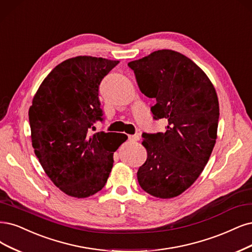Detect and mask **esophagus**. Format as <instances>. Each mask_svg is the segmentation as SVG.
I'll list each match as a JSON object with an SVG mask.
<instances>
[{"label": "esophagus", "instance_id": "esophagus-1", "mask_svg": "<svg viewBox=\"0 0 252 252\" xmlns=\"http://www.w3.org/2000/svg\"><path fill=\"white\" fill-rule=\"evenodd\" d=\"M128 141L130 143H135L138 141V135H129L128 136Z\"/></svg>", "mask_w": 252, "mask_h": 252}]
</instances>
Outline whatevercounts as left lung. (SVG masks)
Masks as SVG:
<instances>
[{"label": "left lung", "mask_w": 252, "mask_h": 252, "mask_svg": "<svg viewBox=\"0 0 252 252\" xmlns=\"http://www.w3.org/2000/svg\"><path fill=\"white\" fill-rule=\"evenodd\" d=\"M128 66L140 91L156 100L153 118L168 121L164 133L143 134L147 159L137 171V181L154 197L179 196L201 174L216 144V90L200 67L173 50L152 52Z\"/></svg>", "instance_id": "8db88e82"}]
</instances>
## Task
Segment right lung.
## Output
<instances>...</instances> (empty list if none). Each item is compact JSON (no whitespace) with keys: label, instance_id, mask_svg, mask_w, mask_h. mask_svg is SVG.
Listing matches in <instances>:
<instances>
[{"label":"right lung","instance_id":"right-lung-1","mask_svg":"<svg viewBox=\"0 0 252 252\" xmlns=\"http://www.w3.org/2000/svg\"><path fill=\"white\" fill-rule=\"evenodd\" d=\"M120 62L77 56L56 65L43 79L29 108L31 142L43 171L63 192L86 198L105 186L114 152L127 135L89 134L103 120L99 85Z\"/></svg>","mask_w":252,"mask_h":252}]
</instances>
